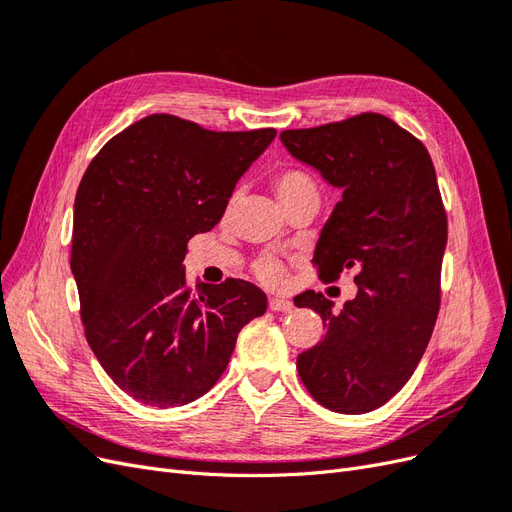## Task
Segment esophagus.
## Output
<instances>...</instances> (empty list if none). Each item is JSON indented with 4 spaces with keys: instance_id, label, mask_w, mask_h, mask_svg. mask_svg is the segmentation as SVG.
<instances>
[{
    "instance_id": "esophagus-1",
    "label": "esophagus",
    "mask_w": 512,
    "mask_h": 512,
    "mask_svg": "<svg viewBox=\"0 0 512 512\" xmlns=\"http://www.w3.org/2000/svg\"><path fill=\"white\" fill-rule=\"evenodd\" d=\"M292 303L290 301H286V299H277V297H271L269 299V309L271 312H292Z\"/></svg>"
}]
</instances>
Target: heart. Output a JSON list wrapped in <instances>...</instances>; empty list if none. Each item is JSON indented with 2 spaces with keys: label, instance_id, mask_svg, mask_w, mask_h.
<instances>
[{
  "label": "heart",
  "instance_id": "b5f03b06",
  "mask_svg": "<svg viewBox=\"0 0 512 512\" xmlns=\"http://www.w3.org/2000/svg\"><path fill=\"white\" fill-rule=\"evenodd\" d=\"M273 188L284 205L292 203V200H297V198H303V196L318 198V188H316L314 179L297 168H288V170H282V173H277L273 177ZM237 200H239V192H232L228 198V211L235 207ZM254 273L260 282H265L267 286H273V288L282 286L286 282L284 262L271 254L256 260Z\"/></svg>",
  "mask_w": 512,
  "mask_h": 512
}]
</instances>
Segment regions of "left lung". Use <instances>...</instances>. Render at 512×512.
<instances>
[{
  "label": "left lung",
  "mask_w": 512,
  "mask_h": 512,
  "mask_svg": "<svg viewBox=\"0 0 512 512\" xmlns=\"http://www.w3.org/2000/svg\"><path fill=\"white\" fill-rule=\"evenodd\" d=\"M280 138L342 190L316 245L320 280L354 269L359 286L339 314L322 292L294 299L318 312L327 331L297 356L299 376L324 408L365 414L410 380L440 312L448 226L436 170L416 136L378 113Z\"/></svg>",
  "instance_id": "left-lung-1"
}]
</instances>
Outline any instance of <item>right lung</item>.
Listing matches in <instances>:
<instances>
[{
	"instance_id": "1",
	"label": "right lung",
	"mask_w": 512,
	"mask_h": 512,
	"mask_svg": "<svg viewBox=\"0 0 512 512\" xmlns=\"http://www.w3.org/2000/svg\"><path fill=\"white\" fill-rule=\"evenodd\" d=\"M273 128L213 132L149 115L91 160L74 200L70 267L85 337L111 380L151 408H175L220 380L267 294L245 280L185 282L188 241L222 220Z\"/></svg>"
}]
</instances>
